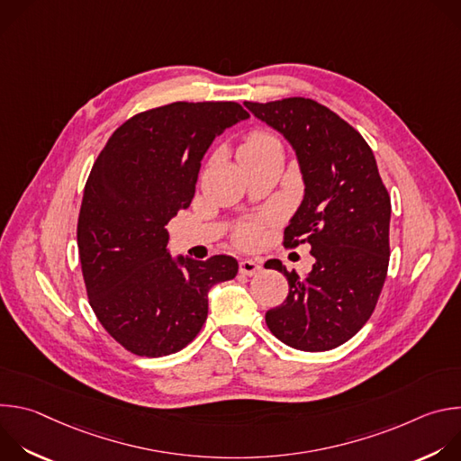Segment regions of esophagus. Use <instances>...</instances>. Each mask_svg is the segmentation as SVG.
I'll list each match as a JSON object with an SVG mask.
<instances>
[{"mask_svg":"<svg viewBox=\"0 0 461 461\" xmlns=\"http://www.w3.org/2000/svg\"><path fill=\"white\" fill-rule=\"evenodd\" d=\"M260 270H262V267H260V262H258V260H253V258H242V260L239 262V272H240L242 276L251 277V276H257Z\"/></svg>","mask_w":461,"mask_h":461,"instance_id":"obj_1","label":"esophagus"}]
</instances>
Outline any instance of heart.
<instances>
[{
    "label": "heart",
    "instance_id": "b5f03b06",
    "mask_svg": "<svg viewBox=\"0 0 461 461\" xmlns=\"http://www.w3.org/2000/svg\"><path fill=\"white\" fill-rule=\"evenodd\" d=\"M281 149V142L272 135L267 133V131H253V133L244 140L240 153L242 151H260V149ZM237 239L244 246H251L260 239V228L255 222H248L239 228Z\"/></svg>",
    "mask_w": 461,
    "mask_h": 461
}]
</instances>
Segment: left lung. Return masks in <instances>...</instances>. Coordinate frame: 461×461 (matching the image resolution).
Wrapping results in <instances>:
<instances>
[{
	"mask_svg": "<svg viewBox=\"0 0 461 461\" xmlns=\"http://www.w3.org/2000/svg\"><path fill=\"white\" fill-rule=\"evenodd\" d=\"M244 105L295 153L304 194L285 244L308 242L315 258L304 277L274 258L290 292L267 312V324L292 348L332 350L361 330L379 299L390 255V196L372 149L334 111L310 98Z\"/></svg>",
	"mask_w": 461,
	"mask_h": 461,
	"instance_id": "left-lung-1",
	"label": "left lung"
}]
</instances>
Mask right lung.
<instances>
[{"label":"right lung","instance_id":"add662e5","mask_svg":"<svg viewBox=\"0 0 461 461\" xmlns=\"http://www.w3.org/2000/svg\"><path fill=\"white\" fill-rule=\"evenodd\" d=\"M246 118L235 102H175L129 118L98 155L78 217L82 274L98 321L129 352L182 350L210 290L237 276L230 255L171 257L166 224L189 206L213 140Z\"/></svg>","mask_w":461,"mask_h":461}]
</instances>
